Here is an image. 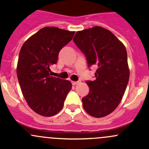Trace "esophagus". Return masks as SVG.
Masks as SVG:
<instances>
[{
  "mask_svg": "<svg viewBox=\"0 0 149 149\" xmlns=\"http://www.w3.org/2000/svg\"><path fill=\"white\" fill-rule=\"evenodd\" d=\"M72 82V84L73 85H77V84H79L80 82L79 81H71Z\"/></svg>",
  "mask_w": 149,
  "mask_h": 149,
  "instance_id": "34e87169",
  "label": "esophagus"
}]
</instances>
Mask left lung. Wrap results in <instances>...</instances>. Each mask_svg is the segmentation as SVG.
Here are the masks:
<instances>
[{
	"instance_id": "1",
	"label": "left lung",
	"mask_w": 149,
	"mask_h": 149,
	"mask_svg": "<svg viewBox=\"0 0 149 149\" xmlns=\"http://www.w3.org/2000/svg\"><path fill=\"white\" fill-rule=\"evenodd\" d=\"M85 55L88 66H97L94 81H86L89 92L82 98L86 112L102 118L113 112L120 103L130 76L127 51L124 45L101 26L79 31L73 37Z\"/></svg>"
}]
</instances>
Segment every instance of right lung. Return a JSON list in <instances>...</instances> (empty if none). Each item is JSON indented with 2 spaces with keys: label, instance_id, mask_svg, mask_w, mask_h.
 <instances>
[{
  "label": "right lung",
  "instance_id": "obj_1",
  "mask_svg": "<svg viewBox=\"0 0 149 149\" xmlns=\"http://www.w3.org/2000/svg\"><path fill=\"white\" fill-rule=\"evenodd\" d=\"M75 31L46 26L25 42L18 60V80L28 105L45 117L62 109L72 88L69 81L51 76L50 66L56 64L61 49L73 38Z\"/></svg>",
  "mask_w": 149,
  "mask_h": 149
}]
</instances>
